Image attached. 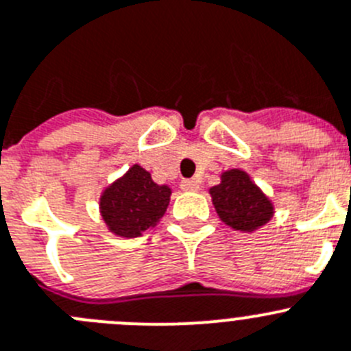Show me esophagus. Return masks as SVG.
<instances>
[{
	"label": "esophagus",
	"mask_w": 351,
	"mask_h": 351,
	"mask_svg": "<svg viewBox=\"0 0 351 351\" xmlns=\"http://www.w3.org/2000/svg\"><path fill=\"white\" fill-rule=\"evenodd\" d=\"M181 188L184 189V191H198V189H200V182H198L197 179H182Z\"/></svg>",
	"instance_id": "1"
}]
</instances>
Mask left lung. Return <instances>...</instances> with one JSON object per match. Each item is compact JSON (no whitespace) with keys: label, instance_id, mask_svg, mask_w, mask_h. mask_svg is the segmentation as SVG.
Wrapping results in <instances>:
<instances>
[{"label":"left lung","instance_id":"1","mask_svg":"<svg viewBox=\"0 0 351 351\" xmlns=\"http://www.w3.org/2000/svg\"><path fill=\"white\" fill-rule=\"evenodd\" d=\"M221 221L240 231H254L273 215V205L243 170H228L221 184L210 188Z\"/></svg>","mask_w":351,"mask_h":351}]
</instances>
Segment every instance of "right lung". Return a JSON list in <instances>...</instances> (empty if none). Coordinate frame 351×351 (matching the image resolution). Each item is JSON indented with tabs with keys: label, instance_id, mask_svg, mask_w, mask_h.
Masks as SVG:
<instances>
[{
	"label": "right lung",
	"instance_id": "right-lung-1",
	"mask_svg": "<svg viewBox=\"0 0 351 351\" xmlns=\"http://www.w3.org/2000/svg\"><path fill=\"white\" fill-rule=\"evenodd\" d=\"M169 200V186L156 184L147 170L134 165L102 193L101 214L112 233L134 239L162 219Z\"/></svg>",
	"mask_w": 351,
	"mask_h": 351
}]
</instances>
